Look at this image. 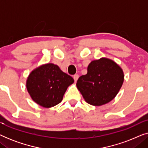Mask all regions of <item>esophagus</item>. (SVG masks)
I'll return each mask as SVG.
<instances>
[{
	"mask_svg": "<svg viewBox=\"0 0 148 148\" xmlns=\"http://www.w3.org/2000/svg\"><path fill=\"white\" fill-rule=\"evenodd\" d=\"M78 78H79V75H77V74L74 75H73V79H74V80H75V82H76L77 81Z\"/></svg>",
	"mask_w": 148,
	"mask_h": 148,
	"instance_id": "esophagus-1",
	"label": "esophagus"
}]
</instances>
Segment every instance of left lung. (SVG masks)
I'll use <instances>...</instances> for the list:
<instances>
[{
	"label": "left lung",
	"mask_w": 148,
	"mask_h": 148,
	"mask_svg": "<svg viewBox=\"0 0 148 148\" xmlns=\"http://www.w3.org/2000/svg\"><path fill=\"white\" fill-rule=\"evenodd\" d=\"M123 82L124 73L121 66L103 57L89 64L88 73L78 79L76 86L87 103L102 106L115 98Z\"/></svg>",
	"instance_id": "8db88e82"
}]
</instances>
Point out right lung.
Masks as SVG:
<instances>
[{
  "instance_id": "1",
  "label": "right lung",
  "mask_w": 148,
  "mask_h": 148,
  "mask_svg": "<svg viewBox=\"0 0 148 148\" xmlns=\"http://www.w3.org/2000/svg\"><path fill=\"white\" fill-rule=\"evenodd\" d=\"M72 77L53 63L44 64L30 73L26 88L32 100L44 108H51L61 102L66 89L73 84Z\"/></svg>"
}]
</instances>
